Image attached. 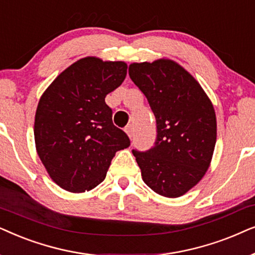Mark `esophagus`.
Listing matches in <instances>:
<instances>
[{
	"instance_id": "1",
	"label": "esophagus",
	"mask_w": 255,
	"mask_h": 255,
	"mask_svg": "<svg viewBox=\"0 0 255 255\" xmlns=\"http://www.w3.org/2000/svg\"><path fill=\"white\" fill-rule=\"evenodd\" d=\"M125 131H126V133H127V135H128V136H129V138L133 137V135H134V128H133V125L127 126V127H126Z\"/></svg>"
}]
</instances>
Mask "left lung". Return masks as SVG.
Listing matches in <instances>:
<instances>
[{
    "label": "left lung",
    "instance_id": "1",
    "mask_svg": "<svg viewBox=\"0 0 255 255\" xmlns=\"http://www.w3.org/2000/svg\"><path fill=\"white\" fill-rule=\"evenodd\" d=\"M130 79L147 98L157 137L147 151L133 150L143 182L158 195L176 198L208 171L217 140V119L201 85L174 60L133 63Z\"/></svg>",
    "mask_w": 255,
    "mask_h": 255
}]
</instances>
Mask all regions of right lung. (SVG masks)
Listing matches in <instances>:
<instances>
[{
  "label": "right lung",
  "instance_id": "obj_1",
  "mask_svg": "<svg viewBox=\"0 0 255 255\" xmlns=\"http://www.w3.org/2000/svg\"><path fill=\"white\" fill-rule=\"evenodd\" d=\"M126 74L125 62L85 57L64 70L40 97L33 128L36 150L51 179L66 191L96 188L115 152L129 147L105 103Z\"/></svg>",
  "mask_w": 255,
  "mask_h": 255
}]
</instances>
